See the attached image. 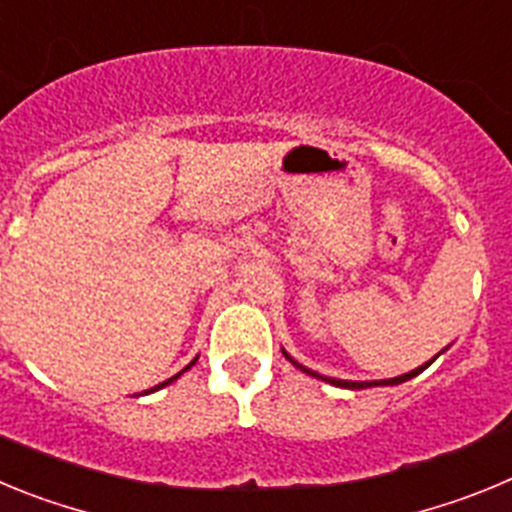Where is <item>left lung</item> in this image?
I'll use <instances>...</instances> for the list:
<instances>
[{"label":"left lung","mask_w":512,"mask_h":512,"mask_svg":"<svg viewBox=\"0 0 512 512\" xmlns=\"http://www.w3.org/2000/svg\"><path fill=\"white\" fill-rule=\"evenodd\" d=\"M287 356V354H284ZM289 359V356H287ZM292 361V359H289ZM433 361V359H431ZM431 361H428V364H431ZM292 364H297V361H292ZM425 364V366H428ZM300 366V364H297ZM425 366H418V369H413V372H408V374H402V377H395V379H382V382H346V379H325V377H320V374H315V372H310V369H305V366H300L302 372H307V374H312V377H320V379H325V382H330V384H336V387H346V390H364V387H374V384H400V382H408V379H413L415 374H420L425 369Z\"/></svg>","instance_id":"obj_1"}]
</instances>
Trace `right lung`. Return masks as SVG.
<instances>
[{
    "label": "right lung",
    "mask_w": 512,
    "mask_h": 512,
    "mask_svg": "<svg viewBox=\"0 0 512 512\" xmlns=\"http://www.w3.org/2000/svg\"><path fill=\"white\" fill-rule=\"evenodd\" d=\"M192 364H194V361H192ZM192 364H189V366H192ZM189 366H187V369H189ZM187 369H184V372H187ZM179 374H182V372H179ZM179 374H176V377H179ZM176 377H171V379H166V382H161V384H158V387H164V384H169V382H174V379ZM158 387H153V390H158ZM151 390V392H153Z\"/></svg>",
    "instance_id": "1"
}]
</instances>
